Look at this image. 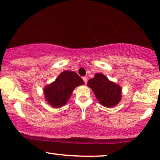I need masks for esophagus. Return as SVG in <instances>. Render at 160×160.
Segmentation results:
<instances>
[{"label":"esophagus","mask_w":160,"mask_h":160,"mask_svg":"<svg viewBox=\"0 0 160 160\" xmlns=\"http://www.w3.org/2000/svg\"><path fill=\"white\" fill-rule=\"evenodd\" d=\"M82 78H83V80H84V82L85 84H87V78L86 77V76H84V77H83Z\"/></svg>","instance_id":"obj_1"}]
</instances>
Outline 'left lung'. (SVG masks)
I'll return each mask as SVG.
<instances>
[{
	"label": "left lung",
	"mask_w": 160,
	"mask_h": 160,
	"mask_svg": "<svg viewBox=\"0 0 160 160\" xmlns=\"http://www.w3.org/2000/svg\"><path fill=\"white\" fill-rule=\"evenodd\" d=\"M87 86L92 89L100 103L105 107L111 108L121 100L122 88L109 81L103 74H95V77L88 81Z\"/></svg>",
	"instance_id": "obj_1"
}]
</instances>
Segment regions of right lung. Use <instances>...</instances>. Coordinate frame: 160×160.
I'll use <instances>...</instances> for the list:
<instances>
[{
	"mask_svg": "<svg viewBox=\"0 0 160 160\" xmlns=\"http://www.w3.org/2000/svg\"><path fill=\"white\" fill-rule=\"evenodd\" d=\"M83 84L84 81L76 72L63 71L43 89L45 99L54 108H60L66 104L75 87Z\"/></svg>",
	"mask_w": 160,
	"mask_h": 160,
	"instance_id": "right-lung-1",
	"label": "right lung"
}]
</instances>
